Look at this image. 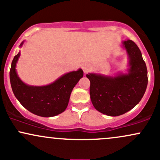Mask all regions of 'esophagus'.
I'll return each mask as SVG.
<instances>
[{
	"label": "esophagus",
	"mask_w": 160,
	"mask_h": 160,
	"mask_svg": "<svg viewBox=\"0 0 160 160\" xmlns=\"http://www.w3.org/2000/svg\"><path fill=\"white\" fill-rule=\"evenodd\" d=\"M82 69L83 70L84 73H87V72L89 71V69H90V67H89V64H83V65H82Z\"/></svg>",
	"instance_id": "esophagus-1"
}]
</instances>
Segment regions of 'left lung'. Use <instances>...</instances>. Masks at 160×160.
<instances>
[{
    "label": "left lung",
    "mask_w": 160,
    "mask_h": 160,
    "mask_svg": "<svg viewBox=\"0 0 160 160\" xmlns=\"http://www.w3.org/2000/svg\"><path fill=\"white\" fill-rule=\"evenodd\" d=\"M129 58L128 73L115 77L89 73V94L97 111L108 116H118L132 109L145 93L147 69L138 45L131 40L122 42Z\"/></svg>",
    "instance_id": "8db88e82"
}]
</instances>
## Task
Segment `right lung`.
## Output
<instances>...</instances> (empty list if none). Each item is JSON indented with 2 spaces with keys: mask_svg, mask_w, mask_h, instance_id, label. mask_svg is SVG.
<instances>
[{
  "mask_svg": "<svg viewBox=\"0 0 160 160\" xmlns=\"http://www.w3.org/2000/svg\"><path fill=\"white\" fill-rule=\"evenodd\" d=\"M23 42L20 44L22 46ZM20 52L14 56L10 71L12 90L18 101L28 111L42 117H53L62 113L68 107L73 87L83 76L82 69L66 73L54 83L42 87L24 83L18 77L16 64Z\"/></svg>",
  "mask_w": 160,
  "mask_h": 160,
  "instance_id": "obj_1",
  "label": "right lung"
}]
</instances>
